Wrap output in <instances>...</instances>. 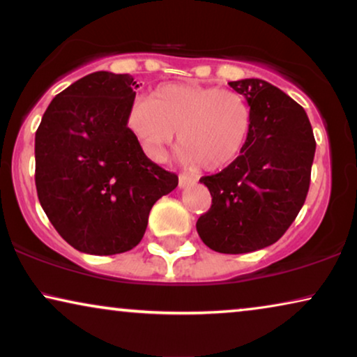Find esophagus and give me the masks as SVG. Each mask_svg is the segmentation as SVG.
Listing matches in <instances>:
<instances>
[{
	"label": "esophagus",
	"instance_id": "1",
	"mask_svg": "<svg viewBox=\"0 0 357 357\" xmlns=\"http://www.w3.org/2000/svg\"><path fill=\"white\" fill-rule=\"evenodd\" d=\"M198 182V178L195 177L193 174H182L178 177V187L180 188H185V187H192V185H195Z\"/></svg>",
	"mask_w": 357,
	"mask_h": 357
}]
</instances>
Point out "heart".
Masks as SVG:
<instances>
[{"label": "heart", "mask_w": 357, "mask_h": 357, "mask_svg": "<svg viewBox=\"0 0 357 357\" xmlns=\"http://www.w3.org/2000/svg\"><path fill=\"white\" fill-rule=\"evenodd\" d=\"M250 107L234 91L162 86L136 99L126 126L149 159L160 162L178 131V158L190 167L219 170L241 155L250 133Z\"/></svg>", "instance_id": "heart-1"}]
</instances>
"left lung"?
I'll return each mask as SVG.
<instances>
[{"label":"left lung","instance_id":"left-lung-1","mask_svg":"<svg viewBox=\"0 0 357 357\" xmlns=\"http://www.w3.org/2000/svg\"><path fill=\"white\" fill-rule=\"evenodd\" d=\"M229 86L250 107V133L234 162L199 178L213 203L197 231L211 250L237 255L280 241L299 214L315 138L305 110L270 82L250 77Z\"/></svg>","mask_w":357,"mask_h":357}]
</instances>
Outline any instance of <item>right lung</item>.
Wrapping results in <instances>:
<instances>
[{
  "mask_svg": "<svg viewBox=\"0 0 357 357\" xmlns=\"http://www.w3.org/2000/svg\"><path fill=\"white\" fill-rule=\"evenodd\" d=\"M135 77L91 73L50 102L36 133V187L58 234L89 255L128 252L151 208L178 177L141 151L126 126Z\"/></svg>",
  "mask_w": 357,
  "mask_h": 357,
  "instance_id": "obj_1",
  "label": "right lung"
}]
</instances>
